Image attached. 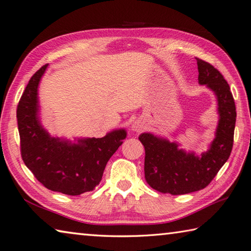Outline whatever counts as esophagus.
I'll list each match as a JSON object with an SVG mask.
<instances>
[{"instance_id": "1", "label": "esophagus", "mask_w": 251, "mask_h": 251, "mask_svg": "<svg viewBox=\"0 0 251 251\" xmlns=\"http://www.w3.org/2000/svg\"><path fill=\"white\" fill-rule=\"evenodd\" d=\"M144 127H145L144 122L138 119V120H135L134 122H133L131 129H132V131H134V132L137 133V132H141L144 129Z\"/></svg>"}]
</instances>
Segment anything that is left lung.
<instances>
[{
  "mask_svg": "<svg viewBox=\"0 0 251 251\" xmlns=\"http://www.w3.org/2000/svg\"><path fill=\"white\" fill-rule=\"evenodd\" d=\"M199 83L214 92L218 105V126L209 148L201 155L186 151L176 142L142 133L145 147V178L154 190L173 196L204 189L229 159L236 121V108L230 86L213 65L197 59Z\"/></svg>",
  "mask_w": 251,
  "mask_h": 251,
  "instance_id": "8db88e82",
  "label": "left lung"
}]
</instances>
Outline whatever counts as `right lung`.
I'll return each instance as SVG.
<instances>
[{
	"mask_svg": "<svg viewBox=\"0 0 251 251\" xmlns=\"http://www.w3.org/2000/svg\"><path fill=\"white\" fill-rule=\"evenodd\" d=\"M44 65L25 87L17 107L21 157L26 168L47 189L68 196L92 191L102 179L108 160L126 137L125 129L101 138L53 137L41 124L38 86Z\"/></svg>",
	"mask_w": 251,
	"mask_h": 251,
	"instance_id": "add662e5",
	"label": "right lung"
}]
</instances>
